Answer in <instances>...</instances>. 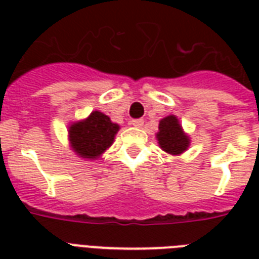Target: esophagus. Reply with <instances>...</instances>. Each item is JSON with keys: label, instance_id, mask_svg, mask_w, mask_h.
<instances>
[{"label": "esophagus", "instance_id": "1", "mask_svg": "<svg viewBox=\"0 0 259 259\" xmlns=\"http://www.w3.org/2000/svg\"><path fill=\"white\" fill-rule=\"evenodd\" d=\"M132 125L136 126V127H141L142 125H144V119L142 118H137V119H132V122H130Z\"/></svg>", "mask_w": 259, "mask_h": 259}]
</instances>
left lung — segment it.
I'll return each instance as SVG.
<instances>
[{"label":"left lung","mask_w":259,"mask_h":259,"mask_svg":"<svg viewBox=\"0 0 259 259\" xmlns=\"http://www.w3.org/2000/svg\"><path fill=\"white\" fill-rule=\"evenodd\" d=\"M158 145L164 152L179 156L188 149L189 137L183 132L180 122L175 115L162 118L158 125V133L156 134Z\"/></svg>","instance_id":"8db88e82"}]
</instances>
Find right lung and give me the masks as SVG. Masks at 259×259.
Masks as SVG:
<instances>
[{
    "instance_id": "add662e5",
    "label": "right lung",
    "mask_w": 259,
    "mask_h": 259,
    "mask_svg": "<svg viewBox=\"0 0 259 259\" xmlns=\"http://www.w3.org/2000/svg\"><path fill=\"white\" fill-rule=\"evenodd\" d=\"M119 130L107 115L101 111H93L86 119L74 122L68 129L71 148L82 158L95 160L114 142Z\"/></svg>"
}]
</instances>
